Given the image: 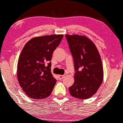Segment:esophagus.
Segmentation results:
<instances>
[{
  "instance_id": "obj_1",
  "label": "esophagus",
  "mask_w": 123,
  "mask_h": 123,
  "mask_svg": "<svg viewBox=\"0 0 123 123\" xmlns=\"http://www.w3.org/2000/svg\"><path fill=\"white\" fill-rule=\"evenodd\" d=\"M64 76H64V75H59V76H58V77H59V80H62L63 78H64Z\"/></svg>"
}]
</instances>
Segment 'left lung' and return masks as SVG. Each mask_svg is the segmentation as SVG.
I'll return each instance as SVG.
<instances>
[{
	"mask_svg": "<svg viewBox=\"0 0 123 123\" xmlns=\"http://www.w3.org/2000/svg\"><path fill=\"white\" fill-rule=\"evenodd\" d=\"M76 73L69 88L73 97L87 99L96 93L103 80L102 59L94 43L85 36L65 35Z\"/></svg>",
	"mask_w": 123,
	"mask_h": 123,
	"instance_id": "1",
	"label": "left lung"
}]
</instances>
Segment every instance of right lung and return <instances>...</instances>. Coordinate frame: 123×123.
Returning <instances> with one entry per match:
<instances>
[{
	"label": "right lung",
	"mask_w": 123,
	"mask_h": 123,
	"mask_svg": "<svg viewBox=\"0 0 123 123\" xmlns=\"http://www.w3.org/2000/svg\"><path fill=\"white\" fill-rule=\"evenodd\" d=\"M63 36L50 35L33 38L24 46L18 61L17 79L30 98L42 99L52 93L56 80L52 74L49 62ZM47 61L49 63L46 66Z\"/></svg>",
	"instance_id": "right-lung-1"
}]
</instances>
